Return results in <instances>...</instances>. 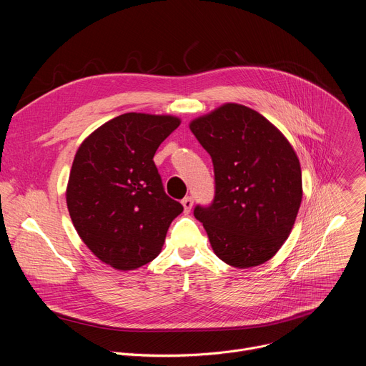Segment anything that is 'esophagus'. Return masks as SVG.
Returning a JSON list of instances; mask_svg holds the SVG:
<instances>
[{"label": "esophagus", "mask_w": 366, "mask_h": 366, "mask_svg": "<svg viewBox=\"0 0 366 366\" xmlns=\"http://www.w3.org/2000/svg\"><path fill=\"white\" fill-rule=\"evenodd\" d=\"M192 204H194V201H192L191 197H185V198L182 199V205H184V212H185V213H189V212H191Z\"/></svg>", "instance_id": "obj_1"}]
</instances>
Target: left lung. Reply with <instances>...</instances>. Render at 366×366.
I'll list each match as a JSON object with an SVG mask.
<instances>
[{"label": "left lung", "mask_w": 366, "mask_h": 366, "mask_svg": "<svg viewBox=\"0 0 366 366\" xmlns=\"http://www.w3.org/2000/svg\"><path fill=\"white\" fill-rule=\"evenodd\" d=\"M189 129L210 153L216 195L194 216L230 267L265 264L288 239L302 199L298 156L262 114L236 102L194 119Z\"/></svg>", "instance_id": "left-lung-1"}]
</instances>
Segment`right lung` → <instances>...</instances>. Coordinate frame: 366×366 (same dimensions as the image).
Returning <instances> with one entry per match:
<instances>
[{"instance_id":"obj_1","label":"right lung","mask_w":366,"mask_h":366,"mask_svg":"<svg viewBox=\"0 0 366 366\" xmlns=\"http://www.w3.org/2000/svg\"><path fill=\"white\" fill-rule=\"evenodd\" d=\"M179 124L169 114L126 113L94 130L75 153L66 187L71 220L86 247L117 271L158 256L184 210L165 194L153 162Z\"/></svg>"}]
</instances>
